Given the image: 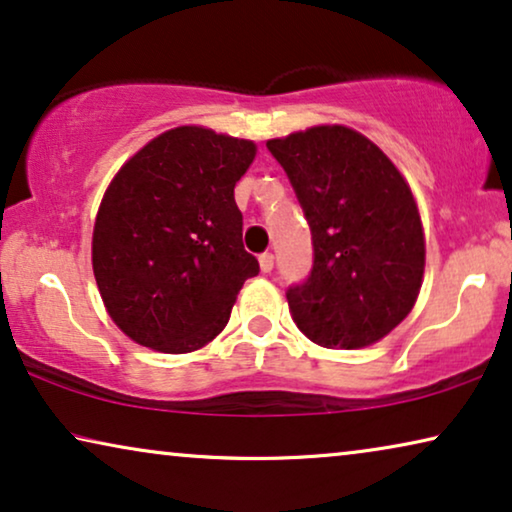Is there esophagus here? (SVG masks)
Returning a JSON list of instances; mask_svg holds the SVG:
<instances>
[{
	"label": "esophagus",
	"mask_w": 512,
	"mask_h": 512,
	"mask_svg": "<svg viewBox=\"0 0 512 512\" xmlns=\"http://www.w3.org/2000/svg\"><path fill=\"white\" fill-rule=\"evenodd\" d=\"M258 263H261L263 272H270L272 268H275V256H272L270 251H265V254H261V258H258Z\"/></svg>",
	"instance_id": "34e87169"
}]
</instances>
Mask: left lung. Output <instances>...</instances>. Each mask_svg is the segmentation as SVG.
Here are the masks:
<instances>
[{
    "label": "left lung",
    "mask_w": 512,
    "mask_h": 512,
    "mask_svg": "<svg viewBox=\"0 0 512 512\" xmlns=\"http://www.w3.org/2000/svg\"><path fill=\"white\" fill-rule=\"evenodd\" d=\"M312 230L314 265L286 291L293 321L326 349L380 342L417 303L426 240L417 200L380 146L347 125L268 139Z\"/></svg>",
    "instance_id": "8db88e82"
}]
</instances>
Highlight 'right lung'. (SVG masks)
Returning <instances> with one entry per match:
<instances>
[{
    "label": "right lung",
    "mask_w": 512,
    "mask_h": 512,
    "mask_svg": "<svg viewBox=\"0 0 512 512\" xmlns=\"http://www.w3.org/2000/svg\"><path fill=\"white\" fill-rule=\"evenodd\" d=\"M254 158L251 139L179 125L114 174L95 216L93 272L111 321L137 345L188 354L226 328L258 275L235 205Z\"/></svg>",
    "instance_id": "right-lung-1"
}]
</instances>
